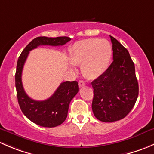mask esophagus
Listing matches in <instances>:
<instances>
[{
	"instance_id": "1",
	"label": "esophagus",
	"mask_w": 154,
	"mask_h": 154,
	"mask_svg": "<svg viewBox=\"0 0 154 154\" xmlns=\"http://www.w3.org/2000/svg\"><path fill=\"white\" fill-rule=\"evenodd\" d=\"M78 85H79V87H83L86 86V83H85V82L83 81V80H80L78 83Z\"/></svg>"
}]
</instances>
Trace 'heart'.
Returning <instances> with one entry per match:
<instances>
[{
    "mask_svg": "<svg viewBox=\"0 0 154 154\" xmlns=\"http://www.w3.org/2000/svg\"><path fill=\"white\" fill-rule=\"evenodd\" d=\"M112 57V48L107 40L86 38L73 45L70 60L75 66L82 65L83 75L90 80H94L107 71Z\"/></svg>",
    "mask_w": 154,
    "mask_h": 154,
    "instance_id": "1",
    "label": "heart"
}]
</instances>
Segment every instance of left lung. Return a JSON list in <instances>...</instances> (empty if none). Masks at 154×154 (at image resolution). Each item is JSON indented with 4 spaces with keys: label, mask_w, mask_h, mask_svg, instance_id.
<instances>
[{
    "label": "left lung",
    "mask_w": 154,
    "mask_h": 154,
    "mask_svg": "<svg viewBox=\"0 0 154 154\" xmlns=\"http://www.w3.org/2000/svg\"><path fill=\"white\" fill-rule=\"evenodd\" d=\"M113 62L103 75L91 82L94 116L103 122L124 119L134 106L139 95L135 66L128 51L110 35Z\"/></svg>",
    "instance_id": "left-lung-1"
}]
</instances>
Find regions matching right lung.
Here are the masks:
<instances>
[{
    "label": "right lung",
    "instance_id": "right-lung-1",
    "mask_svg": "<svg viewBox=\"0 0 154 154\" xmlns=\"http://www.w3.org/2000/svg\"><path fill=\"white\" fill-rule=\"evenodd\" d=\"M71 40L67 36L48 38L40 36L32 39L23 50L17 62L15 87L18 104L24 116L32 122L45 127H54L65 122L68 116V106L73 97L79 91L77 81L62 83L51 97L45 100H35L26 94L21 81L24 63L29 51L39 45H63Z\"/></svg>",
    "mask_w": 154,
    "mask_h": 154
}]
</instances>
